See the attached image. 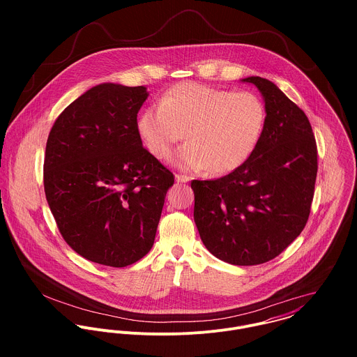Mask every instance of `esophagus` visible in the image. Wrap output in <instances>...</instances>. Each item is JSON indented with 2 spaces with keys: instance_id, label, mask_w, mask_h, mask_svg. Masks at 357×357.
Masks as SVG:
<instances>
[{
  "instance_id": "1",
  "label": "esophagus",
  "mask_w": 357,
  "mask_h": 357,
  "mask_svg": "<svg viewBox=\"0 0 357 357\" xmlns=\"http://www.w3.org/2000/svg\"><path fill=\"white\" fill-rule=\"evenodd\" d=\"M176 181H177V183H188V181H190V177H188V176H184V174H176Z\"/></svg>"
}]
</instances>
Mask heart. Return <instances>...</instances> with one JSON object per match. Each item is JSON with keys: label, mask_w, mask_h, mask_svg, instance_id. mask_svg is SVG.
Here are the masks:
<instances>
[{"label": "heart", "mask_w": 357, "mask_h": 357, "mask_svg": "<svg viewBox=\"0 0 357 357\" xmlns=\"http://www.w3.org/2000/svg\"><path fill=\"white\" fill-rule=\"evenodd\" d=\"M265 123V104L255 93L184 82L166 91L159 105L142 111L137 132L158 159H165L185 132L188 143L170 156V163L227 174L249 160Z\"/></svg>", "instance_id": "b5f03b06"}]
</instances>
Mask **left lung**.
<instances>
[{
	"instance_id": "left-lung-1",
	"label": "left lung",
	"mask_w": 357,
	"mask_h": 357,
	"mask_svg": "<svg viewBox=\"0 0 357 357\" xmlns=\"http://www.w3.org/2000/svg\"><path fill=\"white\" fill-rule=\"evenodd\" d=\"M255 85L266 123L253 155L217 180H194V220L206 249L232 265L280 255L304 229L313 199L317 150L305 112L273 82Z\"/></svg>"
}]
</instances>
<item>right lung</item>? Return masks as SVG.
I'll list each match as a JSON object with an SVG mask.
<instances>
[{"label": "right lung", "instance_id": "obj_1", "mask_svg": "<svg viewBox=\"0 0 357 357\" xmlns=\"http://www.w3.org/2000/svg\"><path fill=\"white\" fill-rule=\"evenodd\" d=\"M146 86L105 82L59 115L47 142L44 187L67 245L107 266L153 248L173 173L143 147L137 112Z\"/></svg>", "mask_w": 357, "mask_h": 357}]
</instances>
